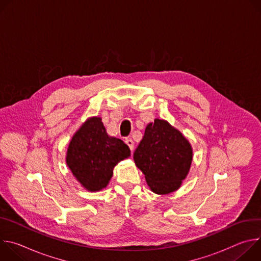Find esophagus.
<instances>
[{
	"mask_svg": "<svg viewBox=\"0 0 261 261\" xmlns=\"http://www.w3.org/2000/svg\"><path fill=\"white\" fill-rule=\"evenodd\" d=\"M125 142H126V143H127V145L130 147V150H131V152H132V151L134 150V141H133L132 139H130V138H129V139H126V140H125Z\"/></svg>",
	"mask_w": 261,
	"mask_h": 261,
	"instance_id": "obj_1",
	"label": "esophagus"
}]
</instances>
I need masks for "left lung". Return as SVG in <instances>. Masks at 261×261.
<instances>
[{
	"label": "left lung",
	"mask_w": 261,
	"mask_h": 261,
	"mask_svg": "<svg viewBox=\"0 0 261 261\" xmlns=\"http://www.w3.org/2000/svg\"><path fill=\"white\" fill-rule=\"evenodd\" d=\"M133 159L150 189L165 195L178 190L187 177L193 150L180 131L165 120L155 119L145 127Z\"/></svg>",
	"instance_id": "1"
}]
</instances>
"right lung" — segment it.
Instances as JSON below:
<instances>
[{
    "label": "right lung",
    "instance_id": "1",
    "mask_svg": "<svg viewBox=\"0 0 261 261\" xmlns=\"http://www.w3.org/2000/svg\"><path fill=\"white\" fill-rule=\"evenodd\" d=\"M130 155L123 140L107 134L100 117H91L72 136L66 163L86 190L98 192L106 188L115 166Z\"/></svg>",
    "mask_w": 261,
    "mask_h": 261
}]
</instances>
